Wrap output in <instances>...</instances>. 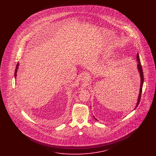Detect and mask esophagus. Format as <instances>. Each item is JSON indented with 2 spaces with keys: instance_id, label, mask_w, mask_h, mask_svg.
I'll list each match as a JSON object with an SVG mask.
<instances>
[{
  "instance_id": "1",
  "label": "esophagus",
  "mask_w": 156,
  "mask_h": 156,
  "mask_svg": "<svg viewBox=\"0 0 156 156\" xmlns=\"http://www.w3.org/2000/svg\"><path fill=\"white\" fill-rule=\"evenodd\" d=\"M89 78V74L87 72H85L83 74H82V80H87Z\"/></svg>"
}]
</instances>
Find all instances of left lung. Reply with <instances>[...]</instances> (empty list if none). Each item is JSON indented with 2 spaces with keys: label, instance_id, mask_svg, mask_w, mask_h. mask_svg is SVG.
<instances>
[{
  "label": "left lung",
  "instance_id": "1",
  "mask_svg": "<svg viewBox=\"0 0 156 156\" xmlns=\"http://www.w3.org/2000/svg\"><path fill=\"white\" fill-rule=\"evenodd\" d=\"M137 61L138 62L137 64V68L138 70L140 73V92H139V97H138V99H137V102L136 104V106L135 107V108H136V107L138 106V105L139 104L140 101V98H141V92H142V88H143V81H144V77H143V69H142V67H141V62L140 61V58H139V54L137 53ZM94 119L95 120H97L95 117Z\"/></svg>",
  "mask_w": 156,
  "mask_h": 156
}]
</instances>
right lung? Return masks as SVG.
I'll use <instances>...</instances> for the list:
<instances>
[{
  "label": "right lung",
  "instance_id": "add662e5",
  "mask_svg": "<svg viewBox=\"0 0 156 156\" xmlns=\"http://www.w3.org/2000/svg\"><path fill=\"white\" fill-rule=\"evenodd\" d=\"M19 63H18L17 64V66H16V69H15V78H16V75H17V69H18V67H19Z\"/></svg>",
  "mask_w": 156,
  "mask_h": 156
}]
</instances>
